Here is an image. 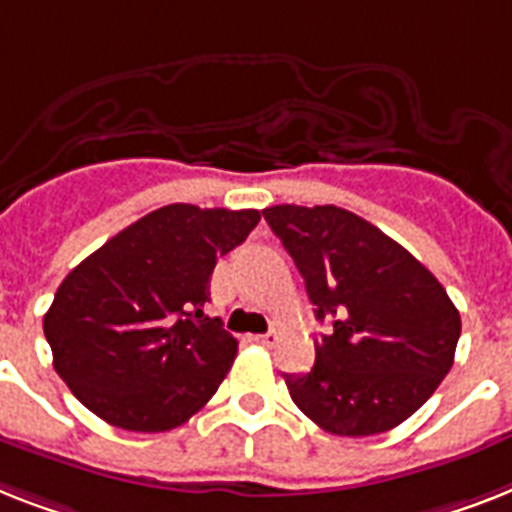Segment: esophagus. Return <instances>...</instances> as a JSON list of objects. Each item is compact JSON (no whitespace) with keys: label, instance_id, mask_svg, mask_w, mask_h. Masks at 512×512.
Segmentation results:
<instances>
[{"label":"esophagus","instance_id":"1","mask_svg":"<svg viewBox=\"0 0 512 512\" xmlns=\"http://www.w3.org/2000/svg\"><path fill=\"white\" fill-rule=\"evenodd\" d=\"M255 342H257V344H263V347H273V344L278 342V334H276V331H268V334L255 336Z\"/></svg>","mask_w":512,"mask_h":512}]
</instances>
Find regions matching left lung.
<instances>
[{"mask_svg": "<svg viewBox=\"0 0 512 512\" xmlns=\"http://www.w3.org/2000/svg\"><path fill=\"white\" fill-rule=\"evenodd\" d=\"M305 278L315 318L310 373L286 376L294 405L336 436L400 426L450 373L460 313L431 270L360 215L334 205L263 210Z\"/></svg>", "mask_w": 512, "mask_h": 512, "instance_id": "left-lung-1", "label": "left lung"}]
</instances>
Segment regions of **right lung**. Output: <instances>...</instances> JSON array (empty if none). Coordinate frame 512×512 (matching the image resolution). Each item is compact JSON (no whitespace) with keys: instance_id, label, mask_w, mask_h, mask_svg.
<instances>
[{"instance_id":"1","label":"right lung","mask_w":512,"mask_h":512,"mask_svg":"<svg viewBox=\"0 0 512 512\" xmlns=\"http://www.w3.org/2000/svg\"><path fill=\"white\" fill-rule=\"evenodd\" d=\"M257 220V210L165 205L70 270L44 336L81 405L110 426L157 434L218 392L239 342L205 315L210 276Z\"/></svg>"}]
</instances>
